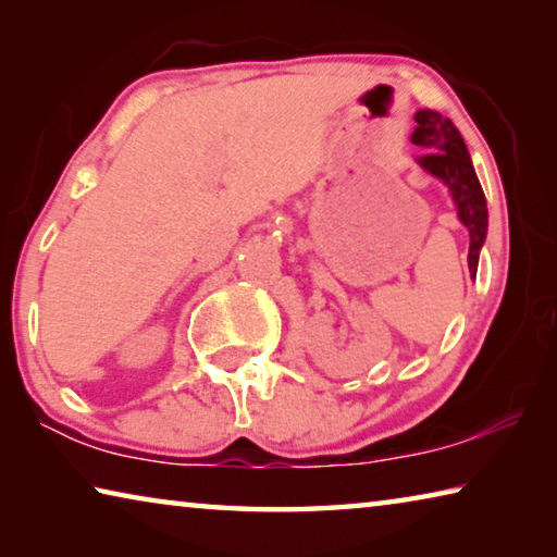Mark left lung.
Wrapping results in <instances>:
<instances>
[{
	"label": "left lung",
	"mask_w": 557,
	"mask_h": 557,
	"mask_svg": "<svg viewBox=\"0 0 557 557\" xmlns=\"http://www.w3.org/2000/svg\"><path fill=\"white\" fill-rule=\"evenodd\" d=\"M414 122H418V127H414L410 143L428 149L425 154L418 157V164L449 188L459 221L469 231V272L476 275L479 250L486 240L488 211L465 139H461L459 129L451 125V120L442 117L435 110H420L414 115Z\"/></svg>",
	"instance_id": "1"
}]
</instances>
